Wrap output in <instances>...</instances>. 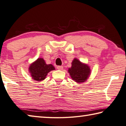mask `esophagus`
<instances>
[{"mask_svg":"<svg viewBox=\"0 0 126 126\" xmlns=\"http://www.w3.org/2000/svg\"><path fill=\"white\" fill-rule=\"evenodd\" d=\"M57 69L59 70H62L63 69V66H57Z\"/></svg>","mask_w":126,"mask_h":126,"instance_id":"esophagus-1","label":"esophagus"}]
</instances>
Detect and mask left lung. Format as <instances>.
Here are the masks:
<instances>
[{"mask_svg":"<svg viewBox=\"0 0 126 126\" xmlns=\"http://www.w3.org/2000/svg\"><path fill=\"white\" fill-rule=\"evenodd\" d=\"M68 72L75 82L82 83L89 79L91 75V69L86 63L75 58L71 63V67L68 69Z\"/></svg>","mask_w":126,"mask_h":126,"instance_id":"left-lung-1","label":"left lung"}]
</instances>
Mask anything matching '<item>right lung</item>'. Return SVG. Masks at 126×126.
<instances>
[{"label":"right lung","instance_id":"obj_1","mask_svg":"<svg viewBox=\"0 0 126 126\" xmlns=\"http://www.w3.org/2000/svg\"><path fill=\"white\" fill-rule=\"evenodd\" d=\"M54 70V66L46 64L43 58H38L31 63L29 67V71L32 79L38 81L45 80L48 72Z\"/></svg>","mask_w":126,"mask_h":126}]
</instances>
